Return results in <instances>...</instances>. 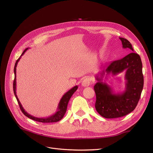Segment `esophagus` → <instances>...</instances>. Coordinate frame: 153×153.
Listing matches in <instances>:
<instances>
[{"label": "esophagus", "mask_w": 153, "mask_h": 153, "mask_svg": "<svg viewBox=\"0 0 153 153\" xmlns=\"http://www.w3.org/2000/svg\"><path fill=\"white\" fill-rule=\"evenodd\" d=\"M90 79L89 78H85L82 82V85L83 87H88L90 84Z\"/></svg>", "instance_id": "obj_1"}]
</instances>
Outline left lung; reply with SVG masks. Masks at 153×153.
Wrapping results in <instances>:
<instances>
[{"label":"left lung","mask_w":153,"mask_h":153,"mask_svg":"<svg viewBox=\"0 0 153 153\" xmlns=\"http://www.w3.org/2000/svg\"><path fill=\"white\" fill-rule=\"evenodd\" d=\"M123 48H129L131 52L121 59L108 64L95 76L97 83L94 86L96 94L95 108L97 112L107 119L123 117L132 112L140 99L144 85L143 65L141 59L134 53L131 42L127 39L119 38ZM126 71L125 90L116 94L106 83L103 82L102 76L105 73L113 76Z\"/></svg>","instance_id":"left-lung-1"}]
</instances>
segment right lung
I'll return each instance as SVG.
<instances>
[{"mask_svg": "<svg viewBox=\"0 0 153 153\" xmlns=\"http://www.w3.org/2000/svg\"><path fill=\"white\" fill-rule=\"evenodd\" d=\"M28 49H29L28 48H26V50L23 51V53L21 54V56L19 58V59H18L16 61L15 66H14V71L15 77H14V83H13V90H14V93L15 97H16V99L18 102V103H19V107L21 110L22 112L28 118H29L30 119H33L35 121L40 122V123H56V122H58L61 119H62V118L63 117L64 115L65 114V113L66 112L67 105H68V102L70 99L71 97L73 95V94H74L75 92V91L77 90L78 86H77V85H76V86H75L74 87H73L72 88H71L70 90L67 91L66 94H65L63 95V96L62 97V98L61 99V100L59 101V103L58 104V108H57V111L54 114L50 116V117H46V118H38V117H34V116L29 114L27 112H26L25 110L24 109L22 105H21V103L19 99H18V97L16 95V66H17V65L18 62H19V61L20 60L21 56L23 55L24 53H25V52L28 50Z\"/></svg>", "mask_w": 153, "mask_h": 153, "instance_id": "add662e5", "label": "right lung"}]
</instances>
